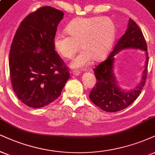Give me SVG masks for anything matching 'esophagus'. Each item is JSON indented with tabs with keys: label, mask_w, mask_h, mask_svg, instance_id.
Wrapping results in <instances>:
<instances>
[{
	"label": "esophagus",
	"mask_w": 155,
	"mask_h": 155,
	"mask_svg": "<svg viewBox=\"0 0 155 155\" xmlns=\"http://www.w3.org/2000/svg\"><path fill=\"white\" fill-rule=\"evenodd\" d=\"M80 73H81V72L79 71V70H74L73 71V74L74 75H79Z\"/></svg>",
	"instance_id": "obj_1"
}]
</instances>
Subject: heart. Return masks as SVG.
Instances as JSON below:
<instances>
[{"instance_id": "b5f03b06", "label": "heart", "mask_w": 155, "mask_h": 155, "mask_svg": "<svg viewBox=\"0 0 155 155\" xmlns=\"http://www.w3.org/2000/svg\"><path fill=\"white\" fill-rule=\"evenodd\" d=\"M68 35L57 33L53 39L54 49L62 58L71 59L81 48L71 66L85 68L91 62L101 60L111 48L116 36V26L108 17L77 18L66 26Z\"/></svg>"}]
</instances>
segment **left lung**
Masks as SVG:
<instances>
[{
    "mask_svg": "<svg viewBox=\"0 0 155 155\" xmlns=\"http://www.w3.org/2000/svg\"><path fill=\"white\" fill-rule=\"evenodd\" d=\"M129 48L144 50L146 53V61L142 81L138 86L129 91H124L120 89L116 84L113 74L114 56L122 49ZM148 62L146 40L137 23L130 18L127 31L118 40L114 50L106 60L93 69L97 83L90 93L91 101L95 106L106 112H116L129 106L140 94L146 83Z\"/></svg>",
    "mask_w": 155,
    "mask_h": 155,
    "instance_id": "1",
    "label": "left lung"
}]
</instances>
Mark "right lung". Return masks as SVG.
Returning a JSON list of instances; mask_svg holds the SVG:
<instances>
[{
  "mask_svg": "<svg viewBox=\"0 0 155 155\" xmlns=\"http://www.w3.org/2000/svg\"><path fill=\"white\" fill-rule=\"evenodd\" d=\"M64 13L43 6L21 22L11 43L9 70L17 97L28 107L47 106L61 95L69 68L55 51L53 39Z\"/></svg>",
  "mask_w": 155,
  "mask_h": 155,
  "instance_id": "right-lung-1",
  "label": "right lung"
}]
</instances>
